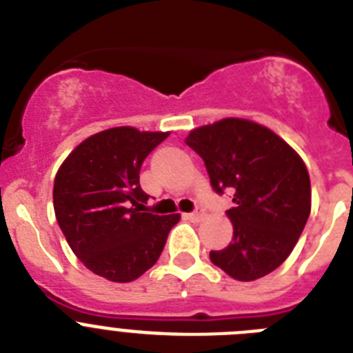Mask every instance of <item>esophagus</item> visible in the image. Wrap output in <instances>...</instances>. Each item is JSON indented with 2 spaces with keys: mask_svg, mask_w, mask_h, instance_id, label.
Instances as JSON below:
<instances>
[{
  "mask_svg": "<svg viewBox=\"0 0 353 353\" xmlns=\"http://www.w3.org/2000/svg\"><path fill=\"white\" fill-rule=\"evenodd\" d=\"M203 215H205V210L199 208V206H198V208L194 210L192 213H187V219H190V221H196V222H198V221H201Z\"/></svg>",
  "mask_w": 353,
  "mask_h": 353,
  "instance_id": "34e87169",
  "label": "esophagus"
}]
</instances>
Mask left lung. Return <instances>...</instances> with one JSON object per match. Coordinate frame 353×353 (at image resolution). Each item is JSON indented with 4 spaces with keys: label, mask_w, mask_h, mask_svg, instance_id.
I'll return each mask as SVG.
<instances>
[{
    "label": "left lung",
    "mask_w": 353,
    "mask_h": 353,
    "mask_svg": "<svg viewBox=\"0 0 353 353\" xmlns=\"http://www.w3.org/2000/svg\"><path fill=\"white\" fill-rule=\"evenodd\" d=\"M185 143L199 155L219 196L232 192L228 216L232 240L210 252L229 276L252 282L266 276L296 247L312 205L301 157L273 131L245 119H224L190 131Z\"/></svg>",
    "instance_id": "8db88e82"
}]
</instances>
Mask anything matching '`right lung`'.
Masks as SVG:
<instances>
[{"instance_id": "add662e5", "label": "right lung", "mask_w": 353, "mask_h": 353, "mask_svg": "<svg viewBox=\"0 0 353 353\" xmlns=\"http://www.w3.org/2000/svg\"><path fill=\"white\" fill-rule=\"evenodd\" d=\"M170 132L113 128L71 152L54 182V212L73 254L110 282H132L150 270L180 215L143 212L147 155Z\"/></svg>"}]
</instances>
